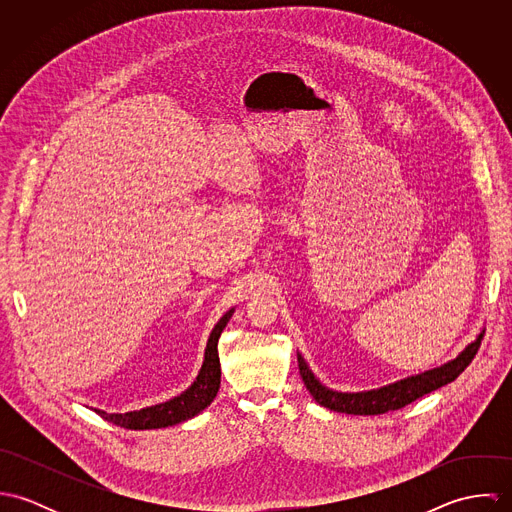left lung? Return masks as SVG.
Here are the masks:
<instances>
[{"label": "left lung", "mask_w": 512, "mask_h": 512, "mask_svg": "<svg viewBox=\"0 0 512 512\" xmlns=\"http://www.w3.org/2000/svg\"><path fill=\"white\" fill-rule=\"evenodd\" d=\"M481 339H483V331L455 359L436 366V368L400 378L386 386L363 390V392H339V390L325 386L313 374V370L301 357V353H297V365H299V374H301L309 394L315 398V402L319 406L329 408L333 412L353 414V416H378V414L400 410V408L412 404L414 400L453 382L477 355Z\"/></svg>", "instance_id": "obj_1"}]
</instances>
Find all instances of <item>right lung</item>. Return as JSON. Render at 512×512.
Returning a JSON list of instances; mask_svg holds the SVG:
<instances>
[{
	"mask_svg": "<svg viewBox=\"0 0 512 512\" xmlns=\"http://www.w3.org/2000/svg\"><path fill=\"white\" fill-rule=\"evenodd\" d=\"M234 309L226 311L211 331V337L207 341L205 359L197 378L193 384L183 390L181 394L161 402L146 406L142 410H130V412H104L94 408L98 416H102L106 422L116 424L126 430H159L169 428L181 422H187L195 416H199L205 408L211 406L220 388V361H219V339L220 333L224 331L226 323L230 321Z\"/></svg>",
	"mask_w": 512,
	"mask_h": 512,
	"instance_id": "1",
	"label": "right lung"
}]
</instances>
